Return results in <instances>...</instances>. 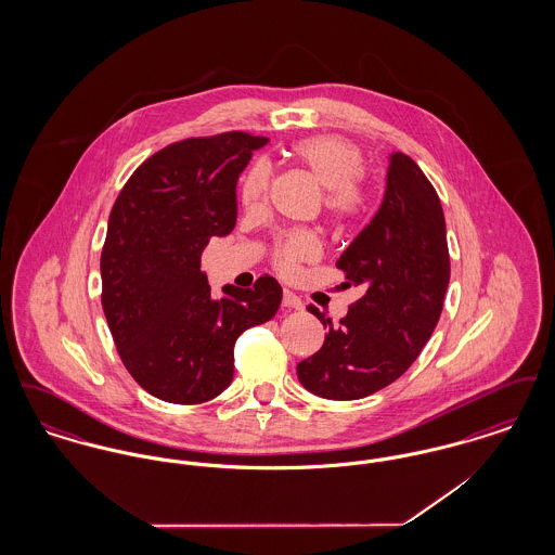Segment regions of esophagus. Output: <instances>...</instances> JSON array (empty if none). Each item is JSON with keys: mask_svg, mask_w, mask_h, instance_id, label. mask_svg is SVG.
<instances>
[{"mask_svg": "<svg viewBox=\"0 0 555 555\" xmlns=\"http://www.w3.org/2000/svg\"><path fill=\"white\" fill-rule=\"evenodd\" d=\"M283 308H287V310H301L304 304H301V299H299L295 293L285 291V293H283Z\"/></svg>", "mask_w": 555, "mask_h": 555, "instance_id": "34e87169", "label": "esophagus"}]
</instances>
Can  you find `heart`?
<instances>
[{
  "instance_id": "heart-1",
  "label": "heart",
  "mask_w": 555,
  "mask_h": 555,
  "mask_svg": "<svg viewBox=\"0 0 555 555\" xmlns=\"http://www.w3.org/2000/svg\"><path fill=\"white\" fill-rule=\"evenodd\" d=\"M291 158L304 166L324 186V210L337 224H347L366 211L369 191L362 181L364 158L356 143L337 134L308 137L291 147ZM270 183V166L264 159L254 162L238 186V199L245 208H258L264 202ZM320 254L317 235L293 231L274 247V264L281 272H293Z\"/></svg>"
}]
</instances>
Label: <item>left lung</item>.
Instances as JSON below:
<instances>
[{
  "label": "left lung",
  "mask_w": 555,
  "mask_h": 555,
  "mask_svg": "<svg viewBox=\"0 0 555 555\" xmlns=\"http://www.w3.org/2000/svg\"><path fill=\"white\" fill-rule=\"evenodd\" d=\"M345 287H362L347 317L308 310L328 328L314 356L297 364L299 383L324 399H362L391 385L430 339L449 285L446 216L421 166L396 152L385 197L369 227L337 260Z\"/></svg>",
  "instance_id": "obj_1"
}]
</instances>
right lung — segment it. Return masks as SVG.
<instances>
[{"mask_svg":"<svg viewBox=\"0 0 555 555\" xmlns=\"http://www.w3.org/2000/svg\"><path fill=\"white\" fill-rule=\"evenodd\" d=\"M249 132L177 141L145 159L114 202L102 249V306L132 378L168 403H204L233 380L238 335L276 314L283 289L211 299L202 251L237 222V179L254 150Z\"/></svg>","mask_w":555,"mask_h":555,"instance_id":"obj_1","label":"right lung"}]
</instances>
